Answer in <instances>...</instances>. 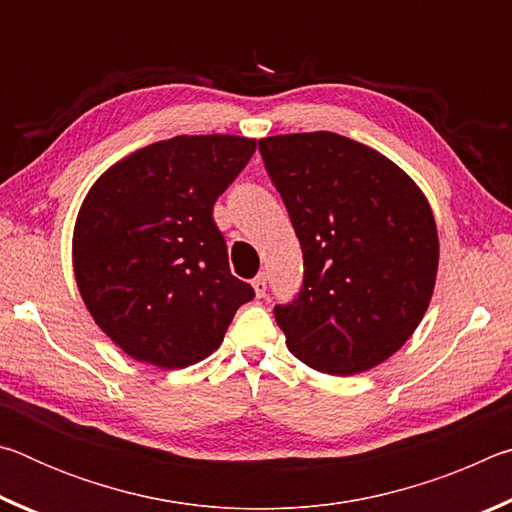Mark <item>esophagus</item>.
<instances>
[{
  "label": "esophagus",
  "instance_id": "esophagus-1",
  "mask_svg": "<svg viewBox=\"0 0 512 512\" xmlns=\"http://www.w3.org/2000/svg\"><path fill=\"white\" fill-rule=\"evenodd\" d=\"M253 289H255V296L257 298H264L266 296V275L259 273L255 280H253Z\"/></svg>",
  "mask_w": 512,
  "mask_h": 512
}]
</instances>
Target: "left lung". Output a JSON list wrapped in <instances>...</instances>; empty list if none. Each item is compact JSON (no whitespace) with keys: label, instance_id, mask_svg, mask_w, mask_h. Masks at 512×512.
<instances>
[{"label":"left lung","instance_id":"obj_1","mask_svg":"<svg viewBox=\"0 0 512 512\" xmlns=\"http://www.w3.org/2000/svg\"><path fill=\"white\" fill-rule=\"evenodd\" d=\"M302 248L300 291L275 305L293 357L325 375L370 370L429 307L438 232L427 198L384 155L336 133L259 140Z\"/></svg>","mask_w":512,"mask_h":512}]
</instances>
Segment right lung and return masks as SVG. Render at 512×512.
Returning <instances> with one entry per match:
<instances>
[{
  "label": "right lung",
  "mask_w": 512,
  "mask_h": 512,
  "mask_svg": "<svg viewBox=\"0 0 512 512\" xmlns=\"http://www.w3.org/2000/svg\"><path fill=\"white\" fill-rule=\"evenodd\" d=\"M235 135H178L108 169L74 230L85 307L128 357L164 370L219 348L232 316L255 298L230 273L212 210L255 153Z\"/></svg>",
  "instance_id": "add662e5"
}]
</instances>
